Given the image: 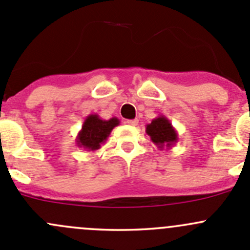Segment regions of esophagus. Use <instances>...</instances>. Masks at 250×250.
I'll use <instances>...</instances> for the list:
<instances>
[{"mask_svg":"<svg viewBox=\"0 0 250 250\" xmlns=\"http://www.w3.org/2000/svg\"><path fill=\"white\" fill-rule=\"evenodd\" d=\"M125 123H127V125H138L139 121H138V120H128V121H125Z\"/></svg>","mask_w":250,"mask_h":250,"instance_id":"34e87169","label":"esophagus"}]
</instances>
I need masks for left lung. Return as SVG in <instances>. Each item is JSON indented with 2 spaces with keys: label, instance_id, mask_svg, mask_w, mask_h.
<instances>
[{
  "label": "left lung",
  "instance_id": "obj_1",
  "mask_svg": "<svg viewBox=\"0 0 250 250\" xmlns=\"http://www.w3.org/2000/svg\"><path fill=\"white\" fill-rule=\"evenodd\" d=\"M146 134L151 138L158 150L172 148L178 143V133L172 125V122L166 116L161 115L146 125Z\"/></svg>",
  "mask_w": 250,
  "mask_h": 250
}]
</instances>
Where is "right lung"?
Returning <instances> with one entry per match:
<instances>
[{
	"instance_id": "1",
	"label": "right lung",
	"mask_w": 250,
	"mask_h": 250,
	"mask_svg": "<svg viewBox=\"0 0 250 250\" xmlns=\"http://www.w3.org/2000/svg\"><path fill=\"white\" fill-rule=\"evenodd\" d=\"M118 125L120 120L117 117L103 120L97 113L87 116L77 134V146L87 151L99 150L103 144L107 140L113 128L117 127Z\"/></svg>"
}]
</instances>
